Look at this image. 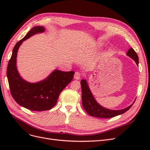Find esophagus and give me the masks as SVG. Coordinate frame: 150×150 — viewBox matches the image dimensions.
Returning a JSON list of instances; mask_svg holds the SVG:
<instances>
[{"mask_svg": "<svg viewBox=\"0 0 150 150\" xmlns=\"http://www.w3.org/2000/svg\"><path fill=\"white\" fill-rule=\"evenodd\" d=\"M81 77V74L79 72H76L74 75V78L75 80H80Z\"/></svg>", "mask_w": 150, "mask_h": 150, "instance_id": "34e87169", "label": "esophagus"}]
</instances>
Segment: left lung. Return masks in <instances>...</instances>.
<instances>
[{
	"label": "left lung",
	"instance_id": "left-lung-1",
	"mask_svg": "<svg viewBox=\"0 0 150 150\" xmlns=\"http://www.w3.org/2000/svg\"><path fill=\"white\" fill-rule=\"evenodd\" d=\"M127 54L135 61L137 66L139 65V57L134 50L132 48H130ZM81 86L82 91L83 106L86 112L92 117L105 118V119H109V118L115 117L128 111L135 102V101H134V103L128 108L120 110H111L106 109L100 106L96 101L89 88L87 82L85 80H82L81 81Z\"/></svg>",
	"mask_w": 150,
	"mask_h": 150
}]
</instances>
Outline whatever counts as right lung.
Wrapping results in <instances>:
<instances>
[{
  "label": "right lung",
  "mask_w": 150,
  "mask_h": 150,
  "mask_svg": "<svg viewBox=\"0 0 150 150\" xmlns=\"http://www.w3.org/2000/svg\"><path fill=\"white\" fill-rule=\"evenodd\" d=\"M44 27L36 26L16 43L7 67L6 75L10 92L17 103L31 111H44L51 109L57 103L60 93L72 80L74 71L62 72L55 70L46 79L36 83L23 80L16 68V57L23 41L38 33L44 32Z\"/></svg>",
  "instance_id": "obj_1"
}]
</instances>
